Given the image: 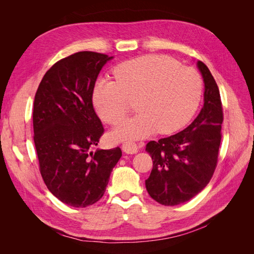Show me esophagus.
<instances>
[{"label":"esophagus","instance_id":"34e87169","mask_svg":"<svg viewBox=\"0 0 254 254\" xmlns=\"http://www.w3.org/2000/svg\"><path fill=\"white\" fill-rule=\"evenodd\" d=\"M122 149L124 152L126 153H135L137 152V146L135 143H132V142H129V141H126L122 144Z\"/></svg>","mask_w":254,"mask_h":254}]
</instances>
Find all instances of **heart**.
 I'll use <instances>...</instances> for the list:
<instances>
[{"instance_id": "b5f03b06", "label": "heart", "mask_w": 254, "mask_h": 254, "mask_svg": "<svg viewBox=\"0 0 254 254\" xmlns=\"http://www.w3.org/2000/svg\"><path fill=\"white\" fill-rule=\"evenodd\" d=\"M115 80L99 79L93 105L103 121L118 124L132 109L135 117L122 122L113 140H137L181 129L197 110L202 94L201 76L195 68L162 55H146L114 67Z\"/></svg>"}]
</instances>
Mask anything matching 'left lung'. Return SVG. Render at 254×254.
Listing matches in <instances>:
<instances>
[{"instance_id": "left-lung-1", "label": "left lung", "mask_w": 254, "mask_h": 254, "mask_svg": "<svg viewBox=\"0 0 254 254\" xmlns=\"http://www.w3.org/2000/svg\"><path fill=\"white\" fill-rule=\"evenodd\" d=\"M204 81V104L193 123L181 132L146 145L152 170L146 190L163 205L190 200L207 186L217 166L224 121L216 81L207 66L197 63Z\"/></svg>"}]
</instances>
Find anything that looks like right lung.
<instances>
[{
	"instance_id": "add662e5",
	"label": "right lung",
	"mask_w": 254,
	"mask_h": 254,
	"mask_svg": "<svg viewBox=\"0 0 254 254\" xmlns=\"http://www.w3.org/2000/svg\"><path fill=\"white\" fill-rule=\"evenodd\" d=\"M112 57L78 52L60 59L37 89L34 142L45 186L64 203L86 207L104 196L120 147L92 152L104 134L92 96L97 76Z\"/></svg>"
}]
</instances>
